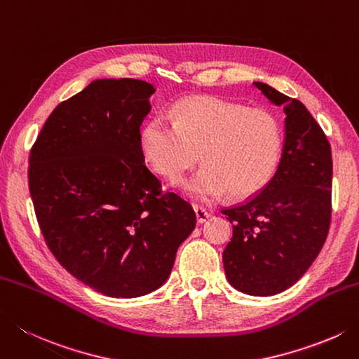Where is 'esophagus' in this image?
<instances>
[{
    "instance_id": "obj_1",
    "label": "esophagus",
    "mask_w": 359,
    "mask_h": 359,
    "mask_svg": "<svg viewBox=\"0 0 359 359\" xmlns=\"http://www.w3.org/2000/svg\"><path fill=\"white\" fill-rule=\"evenodd\" d=\"M194 213H196V219H198L199 224H203L210 217V213L201 205H194Z\"/></svg>"
}]
</instances>
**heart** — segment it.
Returning a JSON list of instances; mask_svg holds the SVG:
<instances>
[{"mask_svg": "<svg viewBox=\"0 0 359 359\" xmlns=\"http://www.w3.org/2000/svg\"><path fill=\"white\" fill-rule=\"evenodd\" d=\"M175 124L156 116L142 129V149L157 172L175 182L199 160L203 165L180 184L199 201L229 194L245 199L269 184L283 151L276 115L216 97H188L174 107Z\"/></svg>", "mask_w": 359, "mask_h": 359, "instance_id": "b5f03b06", "label": "heart"}]
</instances>
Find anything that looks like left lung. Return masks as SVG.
I'll return each mask as SVG.
<instances>
[{
	"mask_svg": "<svg viewBox=\"0 0 359 359\" xmlns=\"http://www.w3.org/2000/svg\"><path fill=\"white\" fill-rule=\"evenodd\" d=\"M254 86L285 111L283 151L263 191L222 212L233 226L222 263L235 290L268 297L299 282L327 240L333 160L324 130L304 104L264 82Z\"/></svg>",
	"mask_w": 359,
	"mask_h": 359,
	"instance_id": "obj_1",
	"label": "left lung"
}]
</instances>
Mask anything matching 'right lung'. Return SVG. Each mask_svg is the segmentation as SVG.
Listing matches in <instances>:
<instances>
[{"label":"right lung","mask_w":359,"mask_h":359,"mask_svg":"<svg viewBox=\"0 0 359 359\" xmlns=\"http://www.w3.org/2000/svg\"><path fill=\"white\" fill-rule=\"evenodd\" d=\"M154 93L142 79L90 82L53 110L29 157L48 248L73 277L109 297L158 290L196 227L193 207L161 193L144 165L140 126Z\"/></svg>","instance_id":"add662e5"}]
</instances>
